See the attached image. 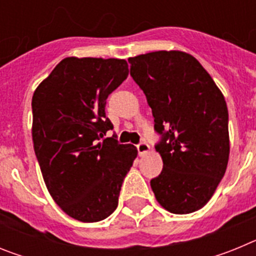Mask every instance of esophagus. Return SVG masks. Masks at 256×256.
I'll use <instances>...</instances> for the list:
<instances>
[{"label": "esophagus", "mask_w": 256, "mask_h": 256, "mask_svg": "<svg viewBox=\"0 0 256 256\" xmlns=\"http://www.w3.org/2000/svg\"><path fill=\"white\" fill-rule=\"evenodd\" d=\"M137 151H138L140 155H144V154H148V151H150V146H148L146 142H140L138 144H137Z\"/></svg>", "instance_id": "obj_1"}]
</instances>
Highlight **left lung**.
<instances>
[{
  "mask_svg": "<svg viewBox=\"0 0 256 256\" xmlns=\"http://www.w3.org/2000/svg\"><path fill=\"white\" fill-rule=\"evenodd\" d=\"M130 76L152 110L162 170L150 182L160 205L174 214L212 198L230 156L224 96L194 56L155 51L128 58Z\"/></svg>",
  "mask_w": 256,
  "mask_h": 256,
  "instance_id": "8db88e82",
  "label": "left lung"
}]
</instances>
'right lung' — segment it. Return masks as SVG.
<instances>
[{
  "label": "right lung",
  "mask_w": 256,
  "mask_h": 256,
  "mask_svg": "<svg viewBox=\"0 0 256 256\" xmlns=\"http://www.w3.org/2000/svg\"><path fill=\"white\" fill-rule=\"evenodd\" d=\"M128 76L120 58H66L32 98V137L50 195L84 223L108 218L118 206L137 148L112 137L106 98ZM103 141L101 142L100 140Z\"/></svg>",
  "instance_id": "right-lung-1"
}]
</instances>
